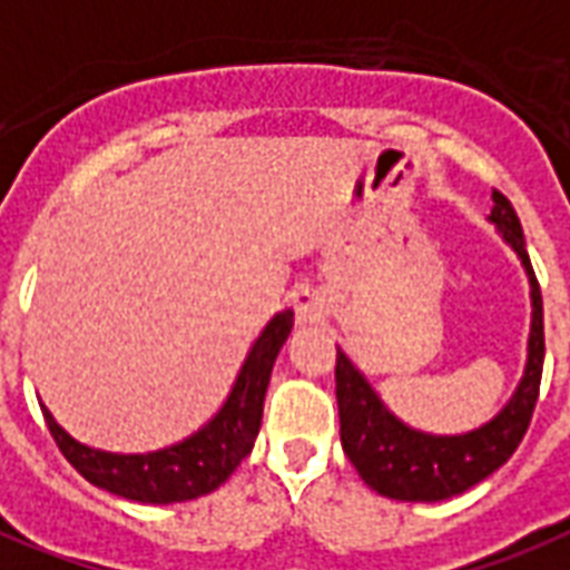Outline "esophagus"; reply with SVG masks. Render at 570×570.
Returning <instances> with one entry per match:
<instances>
[{
    "label": "esophagus",
    "mask_w": 570,
    "mask_h": 570,
    "mask_svg": "<svg viewBox=\"0 0 570 570\" xmlns=\"http://www.w3.org/2000/svg\"><path fill=\"white\" fill-rule=\"evenodd\" d=\"M293 305H296V314L302 323H320L326 317V298L320 296L317 289H298L293 296Z\"/></svg>",
    "instance_id": "1"
}]
</instances>
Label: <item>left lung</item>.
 Here are the masks:
<instances>
[{
    "instance_id": "left-lung-1",
    "label": "left lung",
    "mask_w": 570,
    "mask_h": 570,
    "mask_svg": "<svg viewBox=\"0 0 570 570\" xmlns=\"http://www.w3.org/2000/svg\"><path fill=\"white\" fill-rule=\"evenodd\" d=\"M492 214L501 238L517 250L532 286V332H529V360L525 374L513 399L499 416L465 435H425L399 416H392L362 371L338 350L335 360V395H338L341 446L356 465L360 478L374 492L399 501H444L462 495L492 471H499L513 450L520 446L525 429L532 423L543 371V302L534 277L532 259L525 253V238L517 210L492 189Z\"/></svg>"
}]
</instances>
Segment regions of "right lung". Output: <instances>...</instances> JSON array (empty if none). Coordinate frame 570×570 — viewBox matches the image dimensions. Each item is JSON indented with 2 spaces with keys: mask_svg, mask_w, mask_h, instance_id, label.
Segmentation results:
<instances>
[{
  "mask_svg": "<svg viewBox=\"0 0 570 570\" xmlns=\"http://www.w3.org/2000/svg\"><path fill=\"white\" fill-rule=\"evenodd\" d=\"M293 332V311H281L277 317L263 328V335L253 341L250 353L244 360L238 381L232 386L229 399L223 402L217 416L208 425H202L196 435L184 438L180 444H171L156 453H105L87 444H78L75 438L60 429V423L45 411L50 435L69 459L75 471L87 478L92 487L108 489L114 495H124L141 504H175L208 495L229 480L242 459L253 450V441L259 435L263 423V402L272 377V365L284 341Z\"/></svg>",
  "mask_w": 570,
  "mask_h": 570,
  "instance_id": "1",
  "label": "right lung"
}]
</instances>
